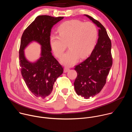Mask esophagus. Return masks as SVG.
Masks as SVG:
<instances>
[{
  "instance_id": "34e87169",
  "label": "esophagus",
  "mask_w": 132,
  "mask_h": 132,
  "mask_svg": "<svg viewBox=\"0 0 132 132\" xmlns=\"http://www.w3.org/2000/svg\"><path fill=\"white\" fill-rule=\"evenodd\" d=\"M69 68H68V67H65V68H64V72H68L69 70Z\"/></svg>"
}]
</instances>
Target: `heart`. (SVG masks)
Masks as SVG:
<instances>
[{"label":"heart","mask_w":132,"mask_h":132,"mask_svg":"<svg viewBox=\"0 0 132 132\" xmlns=\"http://www.w3.org/2000/svg\"><path fill=\"white\" fill-rule=\"evenodd\" d=\"M59 32V35H51L50 45L55 55L60 57L68 44L69 49L60 60L62 64L68 66L75 64L79 57H85L96 44L98 31L91 22L84 23L76 20L66 21L60 26Z\"/></svg>","instance_id":"b5f03b06"}]
</instances>
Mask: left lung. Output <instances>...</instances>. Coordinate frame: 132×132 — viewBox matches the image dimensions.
Instances as JSON below:
<instances>
[{"instance_id":"8db88e82","label":"left lung","mask_w":132,"mask_h":132,"mask_svg":"<svg viewBox=\"0 0 132 132\" xmlns=\"http://www.w3.org/2000/svg\"><path fill=\"white\" fill-rule=\"evenodd\" d=\"M85 15L99 28L97 43L90 56L75 68L77 73L75 90L78 96L88 99L97 95L105 85L112 58L111 42L105 28L91 16Z\"/></svg>"}]
</instances>
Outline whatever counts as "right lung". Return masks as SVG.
I'll return each mask as SVG.
<instances>
[{
    "mask_svg": "<svg viewBox=\"0 0 132 132\" xmlns=\"http://www.w3.org/2000/svg\"><path fill=\"white\" fill-rule=\"evenodd\" d=\"M64 17L37 16L24 30L19 50V64L23 78L30 91L36 97L45 99L51 93L54 82L63 72V68L51 53V29ZM32 42L41 46V57L31 62L25 57V48Z\"/></svg>",
    "mask_w": 132,
    "mask_h": 132,
    "instance_id": "1",
    "label": "right lung"
}]
</instances>
